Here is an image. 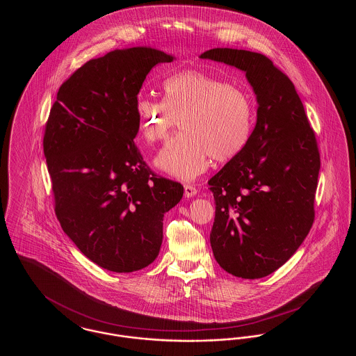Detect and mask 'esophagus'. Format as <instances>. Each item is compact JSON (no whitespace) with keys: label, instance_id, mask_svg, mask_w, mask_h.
I'll return each instance as SVG.
<instances>
[{"label":"esophagus","instance_id":"obj_1","mask_svg":"<svg viewBox=\"0 0 356 356\" xmlns=\"http://www.w3.org/2000/svg\"><path fill=\"white\" fill-rule=\"evenodd\" d=\"M196 193H197L196 186H191V184H186L184 186V195H186V197H193V196H196Z\"/></svg>","mask_w":356,"mask_h":356}]
</instances>
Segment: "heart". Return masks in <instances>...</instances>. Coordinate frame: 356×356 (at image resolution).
Segmentation results:
<instances>
[{
  "label": "heart",
  "mask_w": 356,
  "mask_h": 356,
  "mask_svg": "<svg viewBox=\"0 0 356 356\" xmlns=\"http://www.w3.org/2000/svg\"><path fill=\"white\" fill-rule=\"evenodd\" d=\"M164 100L140 96L136 113L143 137L156 143L170 136L177 122L183 135L156 157L157 168L191 181L208 170L212 159L229 161L250 141L254 108L243 89L203 72H184L163 83Z\"/></svg>",
  "instance_id": "heart-1"
}]
</instances>
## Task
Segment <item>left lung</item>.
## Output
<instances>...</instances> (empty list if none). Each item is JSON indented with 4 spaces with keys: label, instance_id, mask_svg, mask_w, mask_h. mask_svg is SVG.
Segmentation results:
<instances>
[{
    "label": "left lung",
    "instance_id": "1",
    "mask_svg": "<svg viewBox=\"0 0 356 356\" xmlns=\"http://www.w3.org/2000/svg\"><path fill=\"white\" fill-rule=\"evenodd\" d=\"M200 58L243 70L257 102L248 144L208 181L216 204L212 252L234 276L264 277L296 252L314 222L315 134L292 81L266 56L213 48Z\"/></svg>",
    "mask_w": 356,
    "mask_h": 356
}]
</instances>
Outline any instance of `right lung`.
<instances>
[{"label":"right lung","instance_id":"right-lung-1","mask_svg":"<svg viewBox=\"0 0 356 356\" xmlns=\"http://www.w3.org/2000/svg\"><path fill=\"white\" fill-rule=\"evenodd\" d=\"M175 56L151 47L109 51L60 86L44 136L56 215L83 254L108 271L134 272L160 252L163 220L183 197L134 143L137 95L151 69Z\"/></svg>","mask_w":356,"mask_h":356}]
</instances>
